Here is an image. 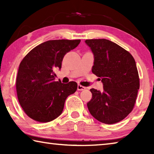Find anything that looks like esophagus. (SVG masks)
<instances>
[{
	"instance_id": "obj_1",
	"label": "esophagus",
	"mask_w": 154,
	"mask_h": 154,
	"mask_svg": "<svg viewBox=\"0 0 154 154\" xmlns=\"http://www.w3.org/2000/svg\"><path fill=\"white\" fill-rule=\"evenodd\" d=\"M86 89V88L83 86V85H77V90H79V91H82V90H84Z\"/></svg>"
}]
</instances>
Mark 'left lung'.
Segmentation results:
<instances>
[{"label": "left lung", "mask_w": 154, "mask_h": 154, "mask_svg": "<svg viewBox=\"0 0 154 154\" xmlns=\"http://www.w3.org/2000/svg\"><path fill=\"white\" fill-rule=\"evenodd\" d=\"M85 43L94 56L92 72L103 83V92L90 89L88 110L102 123H118L128 116L136 103L140 87L136 62L128 51L109 40L87 39Z\"/></svg>", "instance_id": "obj_1"}]
</instances>
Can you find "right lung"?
<instances>
[{
	"label": "right lung",
	"instance_id": "1",
	"mask_svg": "<svg viewBox=\"0 0 154 154\" xmlns=\"http://www.w3.org/2000/svg\"><path fill=\"white\" fill-rule=\"evenodd\" d=\"M81 40H50L28 52L18 69L17 98L24 113L38 122H51L62 113L69 95L76 92L77 83L55 82L56 69H60L66 53L75 49Z\"/></svg>",
	"mask_w": 154,
	"mask_h": 154
}]
</instances>
